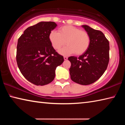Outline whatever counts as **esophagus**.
I'll return each mask as SVG.
<instances>
[{"mask_svg":"<svg viewBox=\"0 0 125 125\" xmlns=\"http://www.w3.org/2000/svg\"><path fill=\"white\" fill-rule=\"evenodd\" d=\"M67 59H68V57L67 56H64V60H67Z\"/></svg>","mask_w":125,"mask_h":125,"instance_id":"1","label":"esophagus"}]
</instances>
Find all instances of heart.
<instances>
[{
	"mask_svg": "<svg viewBox=\"0 0 125 125\" xmlns=\"http://www.w3.org/2000/svg\"><path fill=\"white\" fill-rule=\"evenodd\" d=\"M49 39L55 50H60L65 44L67 46L60 51L64 55L75 53L81 55L88 50L90 44V37L85 31L71 25H65L58 29V32L52 31Z\"/></svg>",
	"mask_w": 125,
	"mask_h": 125,
	"instance_id": "1",
	"label": "heart"
}]
</instances>
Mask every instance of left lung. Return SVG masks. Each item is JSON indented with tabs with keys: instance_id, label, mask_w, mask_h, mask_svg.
Segmentation results:
<instances>
[{
	"instance_id": "obj_1",
	"label": "left lung",
	"mask_w": 125,
	"mask_h": 125,
	"mask_svg": "<svg viewBox=\"0 0 125 125\" xmlns=\"http://www.w3.org/2000/svg\"><path fill=\"white\" fill-rule=\"evenodd\" d=\"M90 37L88 50L79 57L71 56V78L81 85H89L98 80L107 69L109 62V42L101 31L82 25Z\"/></svg>"
}]
</instances>
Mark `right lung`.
I'll return each instance as SVG.
<instances>
[{
  "mask_svg": "<svg viewBox=\"0 0 125 125\" xmlns=\"http://www.w3.org/2000/svg\"><path fill=\"white\" fill-rule=\"evenodd\" d=\"M56 26L54 22H40L27 28L18 39L17 64L23 76L35 85L52 82L56 67L64 61L49 39L50 33Z\"/></svg>",
  "mask_w": 125,
  "mask_h": 125,
  "instance_id": "obj_1",
  "label": "right lung"
}]
</instances>
